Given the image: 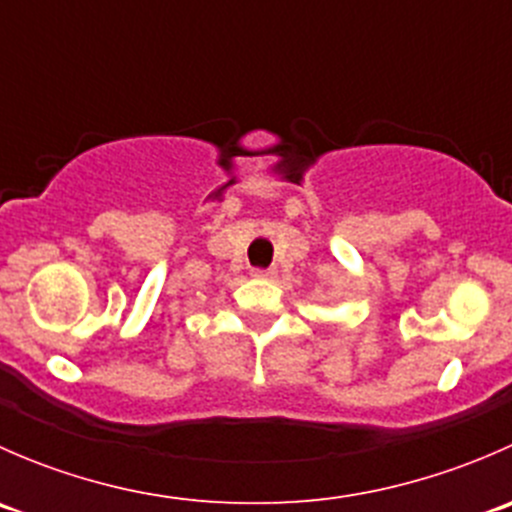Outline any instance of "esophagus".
<instances>
[{"mask_svg":"<svg viewBox=\"0 0 512 512\" xmlns=\"http://www.w3.org/2000/svg\"><path fill=\"white\" fill-rule=\"evenodd\" d=\"M277 272L272 270V267H255V270H252V277H257V280H270V277H275Z\"/></svg>","mask_w":512,"mask_h":512,"instance_id":"obj_1","label":"esophagus"}]
</instances>
